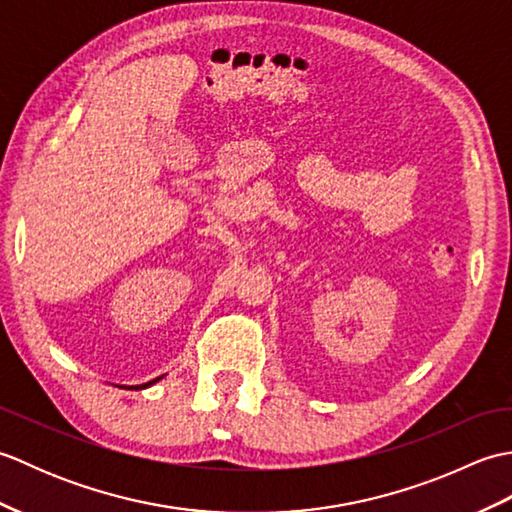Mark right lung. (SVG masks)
Here are the masks:
<instances>
[{
    "label": "right lung",
    "instance_id": "1",
    "mask_svg": "<svg viewBox=\"0 0 512 512\" xmlns=\"http://www.w3.org/2000/svg\"><path fill=\"white\" fill-rule=\"evenodd\" d=\"M162 376H158V378H154V380H149V383H145V385H132L129 389H145V387H149V385H154V383H158Z\"/></svg>",
    "mask_w": 512,
    "mask_h": 512
}]
</instances>
